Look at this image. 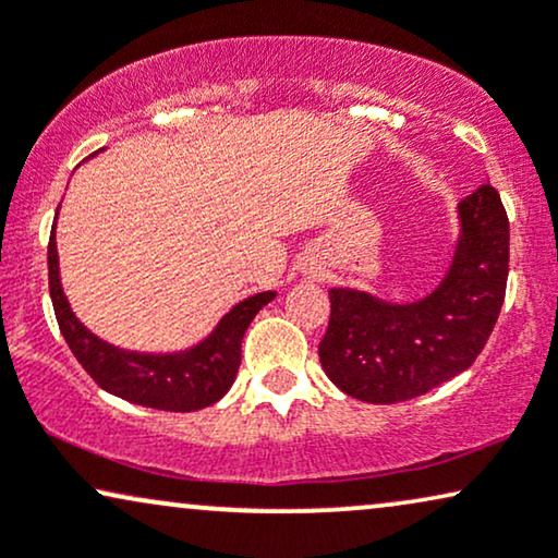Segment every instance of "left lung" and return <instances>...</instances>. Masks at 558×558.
Masks as SVG:
<instances>
[{"label":"left lung","mask_w":558,"mask_h":558,"mask_svg":"<svg viewBox=\"0 0 558 558\" xmlns=\"http://www.w3.org/2000/svg\"><path fill=\"white\" fill-rule=\"evenodd\" d=\"M461 238L446 279L412 305L356 289H330V320L317 353L338 389L392 404L444 385L474 364L505 302L510 222L495 186L459 202Z\"/></svg>","instance_id":"8db88e82"}]
</instances>
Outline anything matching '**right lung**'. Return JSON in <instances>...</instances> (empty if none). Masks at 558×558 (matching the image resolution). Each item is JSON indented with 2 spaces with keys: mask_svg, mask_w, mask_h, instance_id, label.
Instances as JSON below:
<instances>
[{
  "mask_svg": "<svg viewBox=\"0 0 558 558\" xmlns=\"http://www.w3.org/2000/svg\"><path fill=\"white\" fill-rule=\"evenodd\" d=\"M48 287L53 300L56 320L66 338L84 372L99 387L122 400L143 404V408L192 412L220 400L235 381L241 366V341L258 310L269 305L274 292L253 294L235 305L222 317L213 336L184 353H133L120 351L114 345L92 336L76 315L71 313L61 281H58V253H56V226L48 241Z\"/></svg>",
  "mask_w": 558,
  "mask_h": 558,
  "instance_id": "obj_1",
  "label": "right lung"
}]
</instances>
